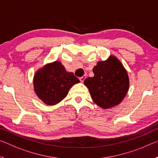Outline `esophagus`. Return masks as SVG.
I'll return each instance as SVG.
<instances>
[{
	"instance_id": "obj_1",
	"label": "esophagus",
	"mask_w": 158,
	"mask_h": 158,
	"mask_svg": "<svg viewBox=\"0 0 158 158\" xmlns=\"http://www.w3.org/2000/svg\"><path fill=\"white\" fill-rule=\"evenodd\" d=\"M86 79V75H84V76H82L81 77H80L79 78V80H80V81H81V82H83L84 81V79Z\"/></svg>"
}]
</instances>
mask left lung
<instances>
[{
	"instance_id": "8db88e82",
	"label": "left lung",
	"mask_w": 158,
	"mask_h": 158,
	"mask_svg": "<svg viewBox=\"0 0 158 158\" xmlns=\"http://www.w3.org/2000/svg\"><path fill=\"white\" fill-rule=\"evenodd\" d=\"M94 76L84 80L93 101L99 107L108 109L119 105L129 87L128 74L122 62L110 56L100 61L93 69Z\"/></svg>"
}]
</instances>
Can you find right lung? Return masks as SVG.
Wrapping results in <instances>:
<instances>
[{"instance_id": "obj_1", "label": "right lung", "mask_w": 158, "mask_h": 158, "mask_svg": "<svg viewBox=\"0 0 158 158\" xmlns=\"http://www.w3.org/2000/svg\"><path fill=\"white\" fill-rule=\"evenodd\" d=\"M79 80L72 72L66 71L60 62L47 64L34 74V86L45 104L54 106L67 96L69 90Z\"/></svg>"}]
</instances>
